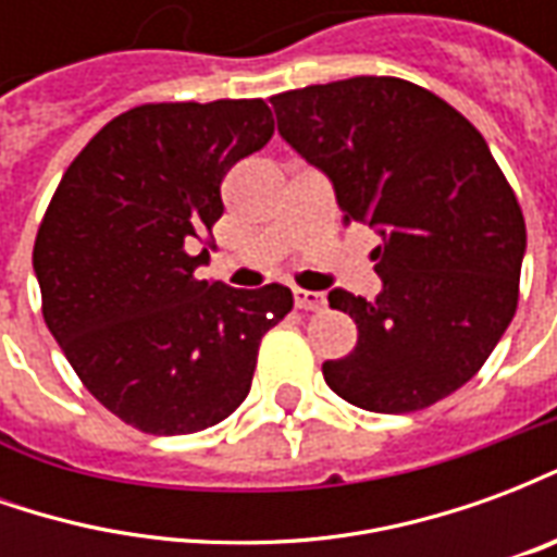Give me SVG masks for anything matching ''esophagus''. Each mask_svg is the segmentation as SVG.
Instances as JSON below:
<instances>
[{
	"instance_id": "esophagus-1",
	"label": "esophagus",
	"mask_w": 557,
	"mask_h": 557,
	"mask_svg": "<svg viewBox=\"0 0 557 557\" xmlns=\"http://www.w3.org/2000/svg\"><path fill=\"white\" fill-rule=\"evenodd\" d=\"M295 307L307 310V313H319V310H325V295L310 289H295Z\"/></svg>"
}]
</instances>
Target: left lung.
<instances>
[{
  "instance_id": "8db88e82",
  "label": "left lung",
  "mask_w": 557,
  "mask_h": 557,
  "mask_svg": "<svg viewBox=\"0 0 557 557\" xmlns=\"http://www.w3.org/2000/svg\"><path fill=\"white\" fill-rule=\"evenodd\" d=\"M280 137L325 172L343 223L382 244L375 301L327 292L358 325L322 363L327 387L382 414L430 409L486 363L519 304L525 218L466 115L399 77H351L271 98Z\"/></svg>"
}]
</instances>
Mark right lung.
Segmentation results:
<instances>
[{
    "instance_id": "add662e5",
    "label": "right lung",
    "mask_w": 557,
    "mask_h": 557,
    "mask_svg": "<svg viewBox=\"0 0 557 557\" xmlns=\"http://www.w3.org/2000/svg\"><path fill=\"white\" fill-rule=\"evenodd\" d=\"M271 134L262 98L143 103L89 139L47 206L32 250L44 322L91 397L134 430L187 435L230 418L259 343L292 310L280 283L196 277L220 182Z\"/></svg>"
}]
</instances>
